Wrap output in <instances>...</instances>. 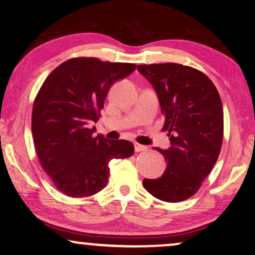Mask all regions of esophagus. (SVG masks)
Returning <instances> with one entry per match:
<instances>
[{"label": "esophagus", "mask_w": 255, "mask_h": 255, "mask_svg": "<svg viewBox=\"0 0 255 255\" xmlns=\"http://www.w3.org/2000/svg\"><path fill=\"white\" fill-rule=\"evenodd\" d=\"M134 149H135V151H142V150L147 149V146H144V144H141V143H137V142H134Z\"/></svg>", "instance_id": "obj_1"}]
</instances>
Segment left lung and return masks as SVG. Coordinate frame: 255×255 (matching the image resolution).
Instances as JSON below:
<instances>
[{
  "label": "left lung",
  "mask_w": 255,
  "mask_h": 255,
  "mask_svg": "<svg viewBox=\"0 0 255 255\" xmlns=\"http://www.w3.org/2000/svg\"><path fill=\"white\" fill-rule=\"evenodd\" d=\"M137 70L155 90L165 115L170 147L154 148L165 157V173L144 179L156 199L178 202L191 198L211 173L221 149L224 111L213 82L191 67L178 63L140 64Z\"/></svg>",
  "instance_id": "left-lung-1"
}]
</instances>
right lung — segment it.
Wrapping results in <instances>:
<instances>
[{"instance_id":"1","label":"right lung","mask_w":255,"mask_h":255,"mask_svg":"<svg viewBox=\"0 0 255 255\" xmlns=\"http://www.w3.org/2000/svg\"><path fill=\"white\" fill-rule=\"evenodd\" d=\"M133 63L70 59L49 74L35 99L31 131L38 160L57 189L73 198L90 196L108 182L109 162L134 153L127 140L93 136L108 90L135 70Z\"/></svg>"}]
</instances>
